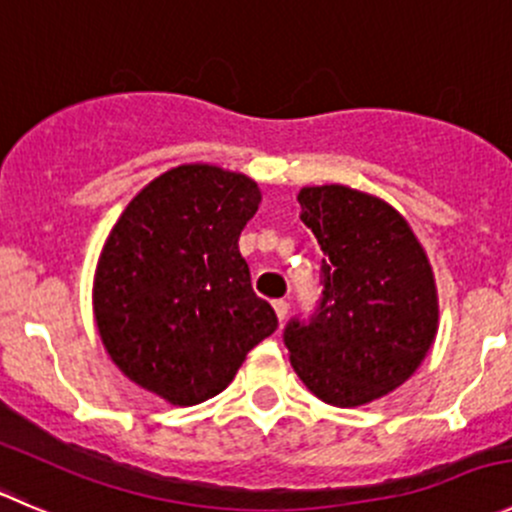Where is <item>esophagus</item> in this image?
<instances>
[{"mask_svg":"<svg viewBox=\"0 0 512 512\" xmlns=\"http://www.w3.org/2000/svg\"><path fill=\"white\" fill-rule=\"evenodd\" d=\"M273 311H276L278 321L283 323V318L288 316V301H273Z\"/></svg>","mask_w":512,"mask_h":512,"instance_id":"obj_1","label":"esophagus"}]
</instances>
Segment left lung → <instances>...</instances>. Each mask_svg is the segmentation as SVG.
Masks as SVG:
<instances>
[{
  "instance_id": "obj_1",
  "label": "left lung",
  "mask_w": 512,
  "mask_h": 512,
  "mask_svg": "<svg viewBox=\"0 0 512 512\" xmlns=\"http://www.w3.org/2000/svg\"><path fill=\"white\" fill-rule=\"evenodd\" d=\"M298 204L326 254L323 293L308 321H288L283 343L313 396L363 406L406 383L433 346V268L408 221L378 196L303 186Z\"/></svg>"
}]
</instances>
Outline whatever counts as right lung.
Wrapping results in <instances>:
<instances>
[{
    "mask_svg": "<svg viewBox=\"0 0 512 512\" xmlns=\"http://www.w3.org/2000/svg\"><path fill=\"white\" fill-rule=\"evenodd\" d=\"M254 179L184 164L139 191L94 273V318L111 361L171 406L209 401L278 326L239 251L258 211Z\"/></svg>",
    "mask_w": 512,
    "mask_h": 512,
    "instance_id": "add662e5",
    "label": "right lung"
}]
</instances>
